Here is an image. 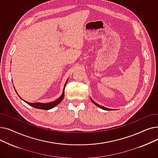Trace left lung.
<instances>
[{
  "label": "left lung",
  "instance_id": "left-lung-1",
  "mask_svg": "<svg viewBox=\"0 0 158 158\" xmlns=\"http://www.w3.org/2000/svg\"><path fill=\"white\" fill-rule=\"evenodd\" d=\"M90 100H91V101H92L94 104H95L97 106H98V107H100V108H101V109H102V110H112V109H110V108H107V107H104V106H101V105H99V104H97L93 99L92 98H90Z\"/></svg>",
  "mask_w": 158,
  "mask_h": 158
}]
</instances>
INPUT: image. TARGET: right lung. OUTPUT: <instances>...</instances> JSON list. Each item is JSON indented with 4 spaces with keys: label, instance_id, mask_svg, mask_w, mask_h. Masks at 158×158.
<instances>
[{
    "label": "right lung",
    "instance_id": "1",
    "mask_svg": "<svg viewBox=\"0 0 158 158\" xmlns=\"http://www.w3.org/2000/svg\"><path fill=\"white\" fill-rule=\"evenodd\" d=\"M68 81V79L67 81H66L65 84H64V88H63V92H62V94L58 98L57 100L54 101H52V102H47V103H42V102H35V103H31V102H29L27 101H24L23 99H22L18 94V93L16 92V90L15 89V88L14 86V88L15 89V92H16V94H17V95L19 96V97L22 99V100H23L25 102H26L27 104L30 105L31 106L35 107V108H36V109H40V110H51L52 108H53V107H54L56 106H57L58 104L60 103L62 100L63 99V97H64V88H65V86H66V82H67Z\"/></svg>",
    "mask_w": 158,
    "mask_h": 158
}]
</instances>
